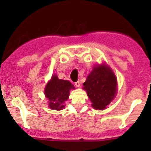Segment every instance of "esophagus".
I'll list each match as a JSON object with an SVG mask.
<instances>
[{
	"mask_svg": "<svg viewBox=\"0 0 151 151\" xmlns=\"http://www.w3.org/2000/svg\"><path fill=\"white\" fill-rule=\"evenodd\" d=\"M74 85H75L77 87H80V82L78 80V81H77V82L74 83Z\"/></svg>",
	"mask_w": 151,
	"mask_h": 151,
	"instance_id": "1",
	"label": "esophagus"
}]
</instances>
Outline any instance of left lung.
<instances>
[{"label": "left lung", "instance_id": "8db88e82", "mask_svg": "<svg viewBox=\"0 0 151 151\" xmlns=\"http://www.w3.org/2000/svg\"><path fill=\"white\" fill-rule=\"evenodd\" d=\"M83 86L92 107L98 110L105 109L116 95L117 78L112 69L106 65L94 68Z\"/></svg>", "mask_w": 151, "mask_h": 151}]
</instances>
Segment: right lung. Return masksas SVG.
I'll use <instances>...</instances> for the list:
<instances>
[{"label":"right lung","instance_id":"1","mask_svg":"<svg viewBox=\"0 0 151 151\" xmlns=\"http://www.w3.org/2000/svg\"><path fill=\"white\" fill-rule=\"evenodd\" d=\"M74 85L68 80H60L53 75L45 88V95L48 99V106L51 109L61 110L65 107V102L68 99L70 90L74 89Z\"/></svg>","mask_w":151,"mask_h":151}]
</instances>
